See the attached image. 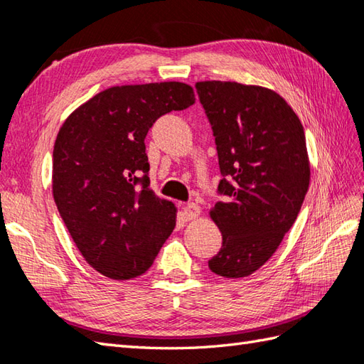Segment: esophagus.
Masks as SVG:
<instances>
[{
    "instance_id": "1",
    "label": "esophagus",
    "mask_w": 364,
    "mask_h": 364,
    "mask_svg": "<svg viewBox=\"0 0 364 364\" xmlns=\"http://www.w3.org/2000/svg\"><path fill=\"white\" fill-rule=\"evenodd\" d=\"M200 213H202V210H200V206L196 205V203H188V205H184V208H183V215H184V219H186V220L197 219Z\"/></svg>"
}]
</instances>
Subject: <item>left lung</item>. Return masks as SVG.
Masks as SVG:
<instances>
[{"label": "left lung", "mask_w": 364, "mask_h": 364, "mask_svg": "<svg viewBox=\"0 0 364 364\" xmlns=\"http://www.w3.org/2000/svg\"><path fill=\"white\" fill-rule=\"evenodd\" d=\"M218 146L225 196L210 211L222 249L208 266L225 278L249 277L272 257L310 184L304 127L277 92L231 81L196 84Z\"/></svg>", "instance_id": "1"}]
</instances>
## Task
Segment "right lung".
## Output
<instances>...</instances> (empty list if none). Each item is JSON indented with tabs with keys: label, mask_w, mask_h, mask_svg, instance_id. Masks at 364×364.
Here are the masks:
<instances>
[{
	"label": "right lung",
	"mask_w": 364,
	"mask_h": 364,
	"mask_svg": "<svg viewBox=\"0 0 364 364\" xmlns=\"http://www.w3.org/2000/svg\"><path fill=\"white\" fill-rule=\"evenodd\" d=\"M196 103L189 84L114 86L68 115L53 150V197L82 258L112 280L145 274L176 225L150 189L145 136L161 115Z\"/></svg>",
	"instance_id": "1"
}]
</instances>
